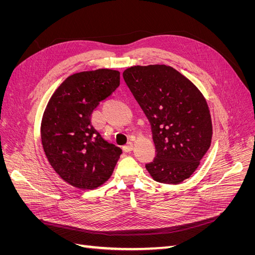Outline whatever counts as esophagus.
<instances>
[{
  "label": "esophagus",
  "mask_w": 255,
  "mask_h": 255,
  "mask_svg": "<svg viewBox=\"0 0 255 255\" xmlns=\"http://www.w3.org/2000/svg\"><path fill=\"white\" fill-rule=\"evenodd\" d=\"M123 150H125V152H130L133 150V143L128 142L126 145H123Z\"/></svg>",
  "instance_id": "1"
}]
</instances>
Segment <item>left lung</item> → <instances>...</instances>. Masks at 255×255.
Here are the masks:
<instances>
[{
  "label": "left lung",
  "mask_w": 255,
  "mask_h": 255,
  "mask_svg": "<svg viewBox=\"0 0 255 255\" xmlns=\"http://www.w3.org/2000/svg\"><path fill=\"white\" fill-rule=\"evenodd\" d=\"M149 119L156 156L145 168L154 180L179 184L196 171L213 134L203 95L170 66H134L123 72Z\"/></svg>",
  "instance_id": "obj_1"
}]
</instances>
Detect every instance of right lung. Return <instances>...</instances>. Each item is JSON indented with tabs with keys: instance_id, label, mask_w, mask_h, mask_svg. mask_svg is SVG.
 I'll return each instance as SVG.
<instances>
[{
	"instance_id": "right-lung-1",
	"label": "right lung",
	"mask_w": 255,
	"mask_h": 255,
	"mask_svg": "<svg viewBox=\"0 0 255 255\" xmlns=\"http://www.w3.org/2000/svg\"><path fill=\"white\" fill-rule=\"evenodd\" d=\"M120 85V72L98 69L72 74L55 90L41 121V142L50 165L68 184L94 189L110 179L122 150L91 122L99 103Z\"/></svg>"
}]
</instances>
